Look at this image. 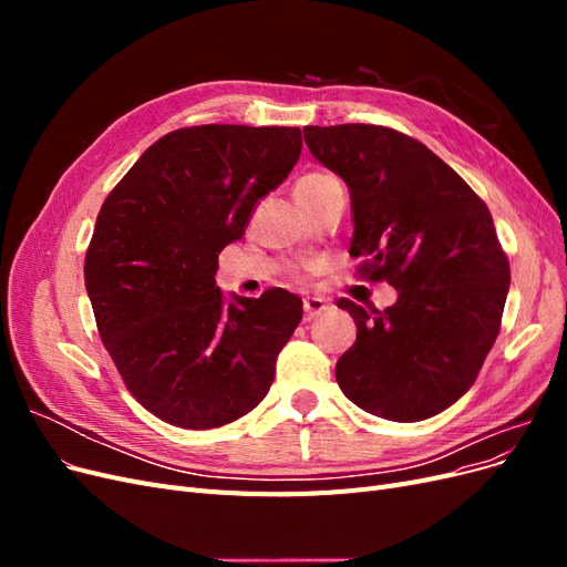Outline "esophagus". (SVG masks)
<instances>
[{"instance_id":"obj_1","label":"esophagus","mask_w":567,"mask_h":567,"mask_svg":"<svg viewBox=\"0 0 567 567\" xmlns=\"http://www.w3.org/2000/svg\"><path fill=\"white\" fill-rule=\"evenodd\" d=\"M302 307H305V321H312V319H317L319 315H323L326 310H329V302L312 296V298H305Z\"/></svg>"}]
</instances>
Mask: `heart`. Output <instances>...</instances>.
Instances as JSON below:
<instances>
[{
	"instance_id": "1",
	"label": "heart",
	"mask_w": 567,
	"mask_h": 567,
	"mask_svg": "<svg viewBox=\"0 0 567 567\" xmlns=\"http://www.w3.org/2000/svg\"><path fill=\"white\" fill-rule=\"evenodd\" d=\"M333 179H336V177L326 175V173H310V175H305V177L296 184V196H307V194H312V192H317L319 186L329 184V182H333Z\"/></svg>"
}]
</instances>
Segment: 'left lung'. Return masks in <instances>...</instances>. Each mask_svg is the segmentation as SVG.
I'll use <instances>...</instances> for the list:
<instances>
[{
	"label": "left lung",
	"mask_w": 567,
	"mask_h": 567,
	"mask_svg": "<svg viewBox=\"0 0 567 567\" xmlns=\"http://www.w3.org/2000/svg\"><path fill=\"white\" fill-rule=\"evenodd\" d=\"M312 156L350 188V255L388 281L385 310L340 298L357 323L336 381L359 409L423 421L471 390L492 350L511 286L487 205L411 136L379 125L305 127Z\"/></svg>",
	"instance_id": "left-lung-1"
}]
</instances>
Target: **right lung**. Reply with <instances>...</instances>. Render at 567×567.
I'll return each instance as SVG.
<instances>
[{"mask_svg": "<svg viewBox=\"0 0 567 567\" xmlns=\"http://www.w3.org/2000/svg\"><path fill=\"white\" fill-rule=\"evenodd\" d=\"M298 127L200 125L165 134L101 205L84 260L99 336L136 402L208 431L265 400L302 319L284 288L215 286L217 255L300 158Z\"/></svg>", "mask_w": 567, "mask_h": 567, "instance_id": "add662e5", "label": "right lung"}]
</instances>
